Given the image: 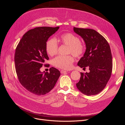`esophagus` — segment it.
<instances>
[{"instance_id": "1", "label": "esophagus", "mask_w": 125, "mask_h": 125, "mask_svg": "<svg viewBox=\"0 0 125 125\" xmlns=\"http://www.w3.org/2000/svg\"><path fill=\"white\" fill-rule=\"evenodd\" d=\"M67 71H65V70H61V71H60V73H67Z\"/></svg>"}]
</instances>
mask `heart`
Wrapping results in <instances>:
<instances>
[{
	"label": "heart",
	"mask_w": 125,
	"mask_h": 125,
	"mask_svg": "<svg viewBox=\"0 0 125 125\" xmlns=\"http://www.w3.org/2000/svg\"><path fill=\"white\" fill-rule=\"evenodd\" d=\"M58 41L63 44L68 45L67 52L76 57H81L85 51L84 45L81 42V39L77 35L71 33H65L58 37ZM46 51L51 56L56 55L58 51V44L56 39L51 38L46 42ZM74 58L71 55L59 56L53 60L56 67L65 70L70 69L73 67Z\"/></svg>",
	"instance_id": "heart-1"
}]
</instances>
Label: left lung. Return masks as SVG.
I'll use <instances>...</instances> for the list:
<instances>
[{
    "instance_id": "1",
    "label": "left lung",
    "mask_w": 125,
    "mask_h": 125,
    "mask_svg": "<svg viewBox=\"0 0 125 125\" xmlns=\"http://www.w3.org/2000/svg\"><path fill=\"white\" fill-rule=\"evenodd\" d=\"M74 31L84 40L86 50L77 65L89 68V73H81L76 87L87 96L96 95L104 89L110 78L113 69L110 46L102 35L95 30L73 28Z\"/></svg>"
}]
</instances>
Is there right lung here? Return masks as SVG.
Returning a JSON list of instances; mask_svg holds the SVG:
<instances>
[{
    "instance_id": "1",
    "label": "right lung",
    "mask_w": 125,
    "mask_h": 125,
    "mask_svg": "<svg viewBox=\"0 0 125 125\" xmlns=\"http://www.w3.org/2000/svg\"><path fill=\"white\" fill-rule=\"evenodd\" d=\"M59 28L40 27L31 29L24 34L16 48L14 60L18 80L33 94L41 96L48 93L60 75L59 70L52 67L49 73L40 70L44 61L49 60L46 42Z\"/></svg>"
}]
</instances>
